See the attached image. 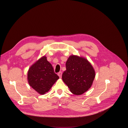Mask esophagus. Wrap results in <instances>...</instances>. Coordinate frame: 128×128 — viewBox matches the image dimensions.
Returning a JSON list of instances; mask_svg holds the SVG:
<instances>
[{
    "mask_svg": "<svg viewBox=\"0 0 128 128\" xmlns=\"http://www.w3.org/2000/svg\"><path fill=\"white\" fill-rule=\"evenodd\" d=\"M57 74H58V75L59 76V77H60V78H61V77H62V72H58Z\"/></svg>",
    "mask_w": 128,
    "mask_h": 128,
    "instance_id": "obj_1",
    "label": "esophagus"
}]
</instances>
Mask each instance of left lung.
I'll return each instance as SVG.
<instances>
[{
	"mask_svg": "<svg viewBox=\"0 0 128 128\" xmlns=\"http://www.w3.org/2000/svg\"><path fill=\"white\" fill-rule=\"evenodd\" d=\"M62 75L64 82L75 95H81L91 86L95 76L92 65L86 59L72 55L66 62Z\"/></svg>",
	"mask_w": 128,
	"mask_h": 128,
	"instance_id": "left-lung-1",
	"label": "left lung"
}]
</instances>
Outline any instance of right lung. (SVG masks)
<instances>
[{
	"label": "right lung",
	"mask_w": 128,
	"mask_h": 128,
	"mask_svg": "<svg viewBox=\"0 0 128 128\" xmlns=\"http://www.w3.org/2000/svg\"><path fill=\"white\" fill-rule=\"evenodd\" d=\"M59 78L52 64L46 56L37 61L29 68L28 80L29 84L40 94H44Z\"/></svg>",
	"instance_id": "obj_1"
}]
</instances>
